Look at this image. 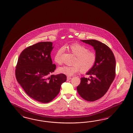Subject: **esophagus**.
Wrapping results in <instances>:
<instances>
[{
  "instance_id": "esophagus-1",
  "label": "esophagus",
  "mask_w": 133,
  "mask_h": 133,
  "mask_svg": "<svg viewBox=\"0 0 133 133\" xmlns=\"http://www.w3.org/2000/svg\"><path fill=\"white\" fill-rule=\"evenodd\" d=\"M71 79V77H69V76L67 77V81H69V80H70Z\"/></svg>"
}]
</instances>
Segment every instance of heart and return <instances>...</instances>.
Returning <instances> with one entry per match:
<instances>
[{
    "label": "heart",
    "instance_id": "obj_1",
    "mask_svg": "<svg viewBox=\"0 0 133 133\" xmlns=\"http://www.w3.org/2000/svg\"><path fill=\"white\" fill-rule=\"evenodd\" d=\"M65 48L76 56L71 66L64 65L59 68L58 72L67 76H72L79 71L86 73L93 68L97 60V55L95 52L89 50L87 47L79 43H73ZM63 49L60 48L56 51L54 61L57 64H61V55Z\"/></svg>",
    "mask_w": 133,
    "mask_h": 133
}]
</instances>
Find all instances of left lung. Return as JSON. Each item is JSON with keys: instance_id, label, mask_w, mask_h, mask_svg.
<instances>
[{"instance_id": "left-lung-1", "label": "left lung", "mask_w": 133, "mask_h": 133, "mask_svg": "<svg viewBox=\"0 0 133 133\" xmlns=\"http://www.w3.org/2000/svg\"><path fill=\"white\" fill-rule=\"evenodd\" d=\"M94 48L97 60L93 68L87 75L90 79L81 78L77 90L82 98L88 101H94L107 92L116 76V62L111 49L105 44L95 39L81 40Z\"/></svg>"}]
</instances>
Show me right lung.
Wrapping results in <instances>:
<instances>
[{
  "label": "right lung",
  "mask_w": 133,
  "mask_h": 133,
  "mask_svg": "<svg viewBox=\"0 0 133 133\" xmlns=\"http://www.w3.org/2000/svg\"><path fill=\"white\" fill-rule=\"evenodd\" d=\"M50 42L36 43L26 48L19 56L15 75L18 83L29 96L42 103L50 102L66 81L64 74L51 75L56 68L53 64Z\"/></svg>",
  "instance_id": "right-lung-1"
}]
</instances>
